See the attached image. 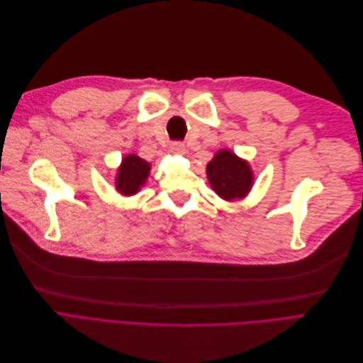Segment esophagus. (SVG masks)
<instances>
[{
  "label": "esophagus",
  "mask_w": 363,
  "mask_h": 363,
  "mask_svg": "<svg viewBox=\"0 0 363 363\" xmlns=\"http://www.w3.org/2000/svg\"><path fill=\"white\" fill-rule=\"evenodd\" d=\"M171 152H174V153H184V145L180 143V142L172 143V145H171Z\"/></svg>",
  "instance_id": "esophagus-1"
}]
</instances>
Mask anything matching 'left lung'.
Here are the masks:
<instances>
[{
  "label": "left lung",
  "instance_id": "left-lung-1",
  "mask_svg": "<svg viewBox=\"0 0 363 363\" xmlns=\"http://www.w3.org/2000/svg\"><path fill=\"white\" fill-rule=\"evenodd\" d=\"M210 184L223 199L242 198L252 186V172L245 161H240L230 150H220L206 165Z\"/></svg>",
  "mask_w": 363,
  "mask_h": 363
}]
</instances>
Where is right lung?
<instances>
[{"mask_svg": "<svg viewBox=\"0 0 363 363\" xmlns=\"http://www.w3.org/2000/svg\"><path fill=\"white\" fill-rule=\"evenodd\" d=\"M150 169V164L143 161L137 155H128L123 160V165L118 169L116 189L123 195H134L145 184Z\"/></svg>", "mask_w": 363, "mask_h": 363, "instance_id": "add662e5", "label": "right lung"}]
</instances>
